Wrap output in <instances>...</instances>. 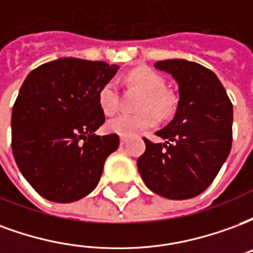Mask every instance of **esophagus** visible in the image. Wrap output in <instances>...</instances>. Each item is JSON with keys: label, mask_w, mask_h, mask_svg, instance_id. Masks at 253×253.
<instances>
[{"label": "esophagus", "mask_w": 253, "mask_h": 253, "mask_svg": "<svg viewBox=\"0 0 253 253\" xmlns=\"http://www.w3.org/2000/svg\"><path fill=\"white\" fill-rule=\"evenodd\" d=\"M127 139L125 137H121V145H126Z\"/></svg>", "instance_id": "obj_1"}]
</instances>
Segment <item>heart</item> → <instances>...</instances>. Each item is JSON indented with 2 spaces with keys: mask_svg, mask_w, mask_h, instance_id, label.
<instances>
[{
  "mask_svg": "<svg viewBox=\"0 0 253 253\" xmlns=\"http://www.w3.org/2000/svg\"><path fill=\"white\" fill-rule=\"evenodd\" d=\"M128 81L145 92V96L139 103V110L145 111L138 114L125 112L108 122V130L121 137H134L154 127L157 125V116L150 110L153 109L160 115H165L168 114L172 104L169 94L164 92V80L153 70L137 69L128 76ZM99 103L101 110L108 115L119 108V92L114 80L105 83L100 89Z\"/></svg>",
  "mask_w": 253,
  "mask_h": 253,
  "instance_id": "b5f03b06",
  "label": "heart"
}]
</instances>
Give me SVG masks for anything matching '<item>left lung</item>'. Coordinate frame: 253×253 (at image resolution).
Masks as SVG:
<instances>
[{
  "label": "left lung",
  "mask_w": 253,
  "mask_h": 253,
  "mask_svg": "<svg viewBox=\"0 0 253 253\" xmlns=\"http://www.w3.org/2000/svg\"><path fill=\"white\" fill-rule=\"evenodd\" d=\"M179 86L173 119L156 135L164 143L143 139L138 159L142 180L168 199H190L211 184L232 148L233 105L218 77L207 67L186 59L154 63Z\"/></svg>",
  "instance_id": "8db88e82"
}]
</instances>
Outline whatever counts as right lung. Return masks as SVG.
Segmentation results:
<instances>
[{
	"mask_svg": "<svg viewBox=\"0 0 253 253\" xmlns=\"http://www.w3.org/2000/svg\"><path fill=\"white\" fill-rule=\"evenodd\" d=\"M119 66L63 57L36 67L12 111V150L25 180L43 198L70 203L97 186L104 163L119 148L104 123L100 89Z\"/></svg>",
	"mask_w": 253,
	"mask_h": 253,
	"instance_id": "1",
	"label": "right lung"
}]
</instances>
